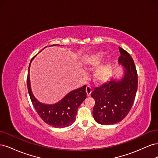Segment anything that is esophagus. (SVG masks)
Segmentation results:
<instances>
[{"label": "esophagus", "mask_w": 158, "mask_h": 158, "mask_svg": "<svg viewBox=\"0 0 158 158\" xmlns=\"http://www.w3.org/2000/svg\"><path fill=\"white\" fill-rule=\"evenodd\" d=\"M85 91H86L87 96L88 97L90 96L91 93H92V88H91V87L89 86V85H87V86H86V89H85Z\"/></svg>", "instance_id": "34e87169"}]
</instances>
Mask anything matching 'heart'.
Here are the masks:
<instances>
[{
	"mask_svg": "<svg viewBox=\"0 0 158 158\" xmlns=\"http://www.w3.org/2000/svg\"><path fill=\"white\" fill-rule=\"evenodd\" d=\"M105 54L102 51L95 52L94 54L87 56L83 60L84 67L91 70L102 64L104 60ZM113 73V66L111 63H106L100 66L95 71L94 74V79L95 82L98 84H102L107 82L111 78Z\"/></svg>",
	"mask_w": 158,
	"mask_h": 158,
	"instance_id": "1",
	"label": "heart"
}]
</instances>
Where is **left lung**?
Returning a JSON list of instances; mask_svg holds the SVG:
<instances>
[{"label":"left lung","instance_id":"8db88e82","mask_svg":"<svg viewBox=\"0 0 158 158\" xmlns=\"http://www.w3.org/2000/svg\"><path fill=\"white\" fill-rule=\"evenodd\" d=\"M121 76L95 88L91 96L95 100L93 116L98 123L110 125L121 122L130 111L138 88V75L131 56L118 47Z\"/></svg>","mask_w":158,"mask_h":158}]
</instances>
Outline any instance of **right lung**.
Returning <instances> with one entry per match:
<instances>
[{"instance_id": "obj_1", "label": "right lung", "mask_w": 158, "mask_h": 158, "mask_svg": "<svg viewBox=\"0 0 158 158\" xmlns=\"http://www.w3.org/2000/svg\"><path fill=\"white\" fill-rule=\"evenodd\" d=\"M55 45H52L51 46ZM35 56L36 55L33 56L30 61L27 77L28 93L33 106L42 120L47 125L55 128L67 127L75 121L78 109L86 98L85 85L71 91L59 102L54 104L43 103L38 101L32 92L30 77V65Z\"/></svg>"}]
</instances>
